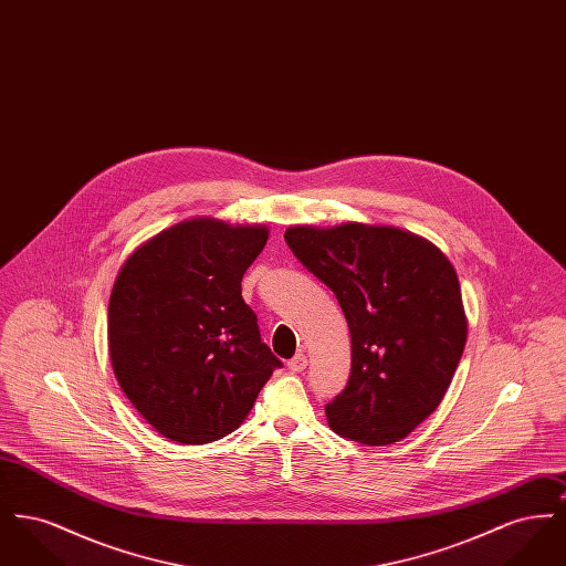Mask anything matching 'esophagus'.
<instances>
[{
	"label": "esophagus",
	"instance_id": "1",
	"mask_svg": "<svg viewBox=\"0 0 566 566\" xmlns=\"http://www.w3.org/2000/svg\"><path fill=\"white\" fill-rule=\"evenodd\" d=\"M307 367V356L303 354V352H298V354H295L291 360H289V369L291 371H303Z\"/></svg>",
	"mask_w": 566,
	"mask_h": 566
}]
</instances>
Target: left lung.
I'll return each instance as SVG.
<instances>
[{
  "mask_svg": "<svg viewBox=\"0 0 566 566\" xmlns=\"http://www.w3.org/2000/svg\"><path fill=\"white\" fill-rule=\"evenodd\" d=\"M284 240L350 326V379L326 405L328 427L365 446L401 441L439 407L467 344L452 263L397 227L298 224Z\"/></svg>",
  "mask_w": 566,
  "mask_h": 566,
  "instance_id": "obj_1",
  "label": "left lung"
}]
</instances>
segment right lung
Here are the masks:
<instances>
[{
	"instance_id": "right-lung-1",
	"label": "right lung",
	"mask_w": 566,
	"mask_h": 566,
	"mask_svg": "<svg viewBox=\"0 0 566 566\" xmlns=\"http://www.w3.org/2000/svg\"><path fill=\"white\" fill-rule=\"evenodd\" d=\"M268 238L263 224L190 218L142 243L118 271L112 369L163 437L201 446L235 431L282 367L242 298L243 273Z\"/></svg>"
}]
</instances>
